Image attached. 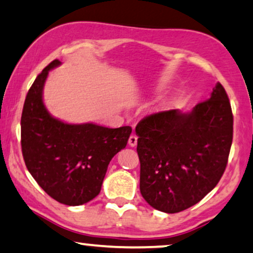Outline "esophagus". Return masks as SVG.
Instances as JSON below:
<instances>
[{
  "label": "esophagus",
  "instance_id": "34e87169",
  "mask_svg": "<svg viewBox=\"0 0 253 253\" xmlns=\"http://www.w3.org/2000/svg\"><path fill=\"white\" fill-rule=\"evenodd\" d=\"M136 143H137V136L133 135V134H132V135H130L129 139H128V144L130 147H135Z\"/></svg>",
  "mask_w": 253,
  "mask_h": 253
}]
</instances>
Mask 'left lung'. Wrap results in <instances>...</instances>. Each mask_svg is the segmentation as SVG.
<instances>
[{
    "label": "left lung",
    "instance_id": "1",
    "mask_svg": "<svg viewBox=\"0 0 253 253\" xmlns=\"http://www.w3.org/2000/svg\"><path fill=\"white\" fill-rule=\"evenodd\" d=\"M230 102L220 82L191 112L150 114L135 127L140 191L155 210L178 213L198 204L220 181L232 142Z\"/></svg>",
    "mask_w": 253,
    "mask_h": 253
}]
</instances>
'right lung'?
<instances>
[{
    "label": "right lung",
    "mask_w": 253,
    "mask_h": 253,
    "mask_svg": "<svg viewBox=\"0 0 253 253\" xmlns=\"http://www.w3.org/2000/svg\"><path fill=\"white\" fill-rule=\"evenodd\" d=\"M54 60L37 76L26 95L21 119L22 153L29 172L54 200L80 206L99 194L110 161L126 147L132 127L67 124L52 117L42 100Z\"/></svg>",
    "instance_id": "1"
}]
</instances>
